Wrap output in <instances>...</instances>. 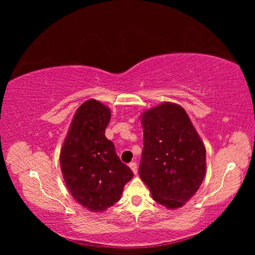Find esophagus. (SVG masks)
<instances>
[{
  "instance_id": "1",
  "label": "esophagus",
  "mask_w": 255,
  "mask_h": 255,
  "mask_svg": "<svg viewBox=\"0 0 255 255\" xmlns=\"http://www.w3.org/2000/svg\"><path fill=\"white\" fill-rule=\"evenodd\" d=\"M129 168L130 169H132V171H133V173H137V170H138V169H137V164L135 163V161H132V163H129Z\"/></svg>"
}]
</instances>
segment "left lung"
Listing matches in <instances>:
<instances>
[{
    "label": "left lung",
    "mask_w": 255,
    "mask_h": 255,
    "mask_svg": "<svg viewBox=\"0 0 255 255\" xmlns=\"http://www.w3.org/2000/svg\"><path fill=\"white\" fill-rule=\"evenodd\" d=\"M143 150L139 175L153 199L182 207L204 180L206 151L183 107L163 103L141 116Z\"/></svg>",
    "instance_id": "left-lung-1"
}]
</instances>
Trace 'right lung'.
I'll return each mask as SVG.
<instances>
[{"mask_svg":"<svg viewBox=\"0 0 255 255\" xmlns=\"http://www.w3.org/2000/svg\"><path fill=\"white\" fill-rule=\"evenodd\" d=\"M111 111L88 100L76 111L60 152V167L76 202L91 212H104L120 200L134 173L123 164L105 137Z\"/></svg>","mask_w":255,"mask_h":255,"instance_id":"add662e5","label":"right lung"}]
</instances>
